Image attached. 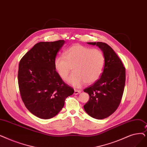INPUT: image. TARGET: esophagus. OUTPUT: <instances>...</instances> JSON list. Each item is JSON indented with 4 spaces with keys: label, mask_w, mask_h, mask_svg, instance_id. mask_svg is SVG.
Here are the masks:
<instances>
[{
    "label": "esophagus",
    "mask_w": 147,
    "mask_h": 147,
    "mask_svg": "<svg viewBox=\"0 0 147 147\" xmlns=\"http://www.w3.org/2000/svg\"><path fill=\"white\" fill-rule=\"evenodd\" d=\"M81 92V91L80 90H78V89H74V94L75 95H78L79 94H80Z\"/></svg>",
    "instance_id": "esophagus-1"
}]
</instances>
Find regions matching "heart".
I'll use <instances>...</instances> for the list:
<instances>
[{
	"instance_id": "1",
	"label": "heart",
	"mask_w": 147,
	"mask_h": 147,
	"mask_svg": "<svg viewBox=\"0 0 147 147\" xmlns=\"http://www.w3.org/2000/svg\"><path fill=\"white\" fill-rule=\"evenodd\" d=\"M105 62V54L100 49L76 44L67 49L64 57H56L54 67L62 80L67 79L73 68L74 72L68 82L80 87L84 83L89 85L97 81L103 72Z\"/></svg>"
}]
</instances>
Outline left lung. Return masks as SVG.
<instances>
[{"label":"left lung","mask_w":147,"mask_h":147,"mask_svg":"<svg viewBox=\"0 0 147 147\" xmlns=\"http://www.w3.org/2000/svg\"><path fill=\"white\" fill-rule=\"evenodd\" d=\"M87 43L96 45L103 51L106 62L101 78L84 90L89 95L84 107L89 116L102 119L111 115L121 103L125 86V68L118 55L106 43Z\"/></svg>","instance_id":"obj_1"}]
</instances>
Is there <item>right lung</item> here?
Returning <instances> with one entry per match:
<instances>
[{
	"mask_svg": "<svg viewBox=\"0 0 147 147\" xmlns=\"http://www.w3.org/2000/svg\"><path fill=\"white\" fill-rule=\"evenodd\" d=\"M64 40L40 42L21 59L18 82L22 99L27 109L36 117L50 119L64 106L74 89L57 73L54 61Z\"/></svg>",
	"mask_w": 147,
	"mask_h": 147,
	"instance_id": "obj_1",
	"label": "right lung"
}]
</instances>
